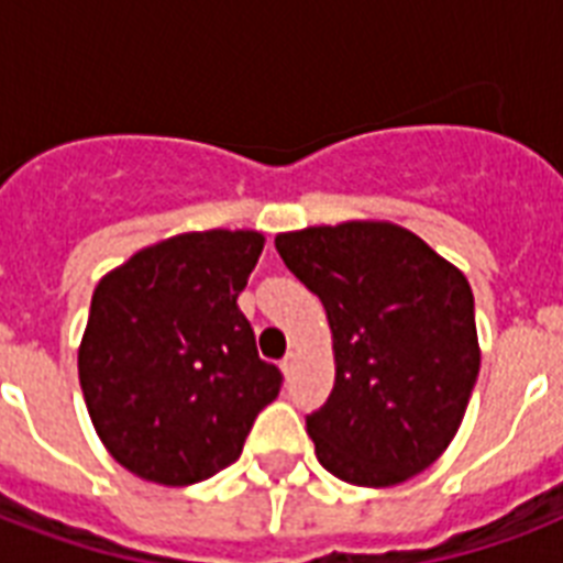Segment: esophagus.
<instances>
[{
  "mask_svg": "<svg viewBox=\"0 0 563 563\" xmlns=\"http://www.w3.org/2000/svg\"><path fill=\"white\" fill-rule=\"evenodd\" d=\"M295 365H298V353L289 351V353H286V356H283V362H280L283 374H291V371H295Z\"/></svg>",
  "mask_w": 563,
  "mask_h": 563,
  "instance_id": "obj_1",
  "label": "esophagus"
}]
</instances>
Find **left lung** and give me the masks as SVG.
I'll list each match as a JSON object with an SVG mask.
<instances>
[{
	"label": "left lung",
	"mask_w": 563,
	"mask_h": 563,
	"mask_svg": "<svg viewBox=\"0 0 563 563\" xmlns=\"http://www.w3.org/2000/svg\"><path fill=\"white\" fill-rule=\"evenodd\" d=\"M274 245L333 330V394L307 415L318 462L362 488L427 471L462 427L479 376L467 277L391 221L291 230Z\"/></svg>",
	"instance_id": "left-lung-1"
}]
</instances>
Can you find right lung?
Returning a JSON list of instances; mask_svg holds the SVG:
<instances>
[{"mask_svg":"<svg viewBox=\"0 0 563 563\" xmlns=\"http://www.w3.org/2000/svg\"><path fill=\"white\" fill-rule=\"evenodd\" d=\"M263 245L256 230L180 233L92 291L78 379L101 444L140 479L180 488L216 476L280 394L236 303Z\"/></svg>","mask_w":563,"mask_h":563,"instance_id":"obj_1","label":"right lung"}]
</instances>
